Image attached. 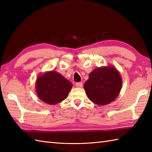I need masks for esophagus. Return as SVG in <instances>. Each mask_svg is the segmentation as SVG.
Masks as SVG:
<instances>
[{
  "label": "esophagus",
  "instance_id": "obj_1",
  "mask_svg": "<svg viewBox=\"0 0 152 152\" xmlns=\"http://www.w3.org/2000/svg\"><path fill=\"white\" fill-rule=\"evenodd\" d=\"M75 86H76V88H82V86H83V83L82 82H78V83H76Z\"/></svg>",
  "mask_w": 152,
  "mask_h": 152
}]
</instances>
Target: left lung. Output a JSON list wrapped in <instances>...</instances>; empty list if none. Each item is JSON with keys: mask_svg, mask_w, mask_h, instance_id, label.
<instances>
[{"mask_svg": "<svg viewBox=\"0 0 152 152\" xmlns=\"http://www.w3.org/2000/svg\"><path fill=\"white\" fill-rule=\"evenodd\" d=\"M119 71L112 65L98 67L89 74L84 88L89 99L99 106L108 104L118 97L122 86Z\"/></svg>", "mask_w": 152, "mask_h": 152, "instance_id": "8db88e82", "label": "left lung"}]
</instances>
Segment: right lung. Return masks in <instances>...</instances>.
<instances>
[{
    "label": "right lung",
    "mask_w": 152,
    "mask_h": 152,
    "mask_svg": "<svg viewBox=\"0 0 152 152\" xmlns=\"http://www.w3.org/2000/svg\"><path fill=\"white\" fill-rule=\"evenodd\" d=\"M72 84L56 71L40 74L36 80V91L41 101L54 105L66 99Z\"/></svg>",
    "instance_id": "obj_1"
}]
</instances>
